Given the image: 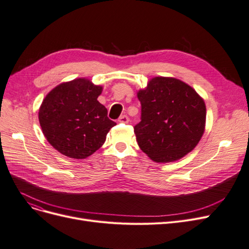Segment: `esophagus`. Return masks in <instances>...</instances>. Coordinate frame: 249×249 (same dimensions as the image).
Here are the masks:
<instances>
[{
	"label": "esophagus",
	"mask_w": 249,
	"mask_h": 249,
	"mask_svg": "<svg viewBox=\"0 0 249 249\" xmlns=\"http://www.w3.org/2000/svg\"><path fill=\"white\" fill-rule=\"evenodd\" d=\"M128 121H129V118L126 115H121L118 119V122L120 123H128Z\"/></svg>",
	"instance_id": "esophagus-1"
}]
</instances>
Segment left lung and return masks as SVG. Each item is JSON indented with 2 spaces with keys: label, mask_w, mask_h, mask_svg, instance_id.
Listing matches in <instances>:
<instances>
[{
  "label": "left lung",
  "mask_w": 249,
  "mask_h": 249,
  "mask_svg": "<svg viewBox=\"0 0 249 249\" xmlns=\"http://www.w3.org/2000/svg\"><path fill=\"white\" fill-rule=\"evenodd\" d=\"M137 98L140 122L134 126L139 147L151 160L168 163L196 146L205 125V105L192 88L176 78L156 77Z\"/></svg>",
  "instance_id": "obj_1"
}]
</instances>
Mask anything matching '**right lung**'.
Returning <instances> with one entry per match:
<instances>
[{
  "mask_svg": "<svg viewBox=\"0 0 249 249\" xmlns=\"http://www.w3.org/2000/svg\"><path fill=\"white\" fill-rule=\"evenodd\" d=\"M102 89L88 79H74L58 85L42 101L38 112L42 133L62 155L89 157L116 125L98 101Z\"/></svg>",
  "mask_w": 249,
  "mask_h": 249,
  "instance_id": "add662e5",
  "label": "right lung"
}]
</instances>
